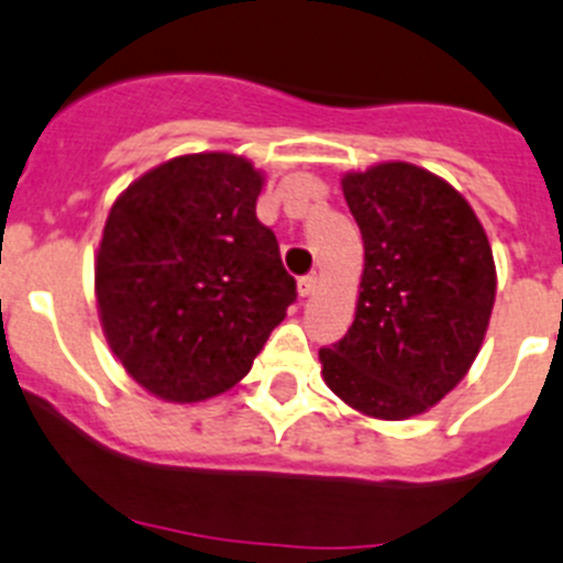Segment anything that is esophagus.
<instances>
[{
    "instance_id": "esophagus-1",
    "label": "esophagus",
    "mask_w": 563,
    "mask_h": 563,
    "mask_svg": "<svg viewBox=\"0 0 563 563\" xmlns=\"http://www.w3.org/2000/svg\"><path fill=\"white\" fill-rule=\"evenodd\" d=\"M317 284H320V279H317V274L300 276V279H298V295H300V298H309V295L317 289Z\"/></svg>"
}]
</instances>
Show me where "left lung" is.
Returning a JSON list of instances; mask_svg holds the SVG:
<instances>
[{"label": "left lung", "mask_w": 563, "mask_h": 563, "mask_svg": "<svg viewBox=\"0 0 563 563\" xmlns=\"http://www.w3.org/2000/svg\"><path fill=\"white\" fill-rule=\"evenodd\" d=\"M364 238L355 320L320 350L325 386L380 421L441 402L482 350L495 303V260L468 199L430 169L383 161L344 172Z\"/></svg>", "instance_id": "obj_1"}]
</instances>
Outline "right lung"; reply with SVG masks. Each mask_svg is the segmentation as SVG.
I'll return each mask as SVG.
<instances>
[{
	"mask_svg": "<svg viewBox=\"0 0 563 563\" xmlns=\"http://www.w3.org/2000/svg\"><path fill=\"white\" fill-rule=\"evenodd\" d=\"M265 172L235 153H188L114 199L95 254L103 336L164 402L230 391L287 317L295 279L257 221Z\"/></svg>",
	"mask_w": 563,
	"mask_h": 563,
	"instance_id": "right-lung-1",
	"label": "right lung"
}]
</instances>
